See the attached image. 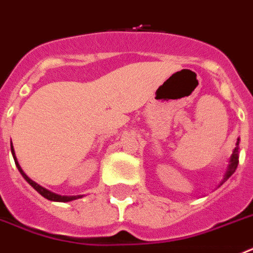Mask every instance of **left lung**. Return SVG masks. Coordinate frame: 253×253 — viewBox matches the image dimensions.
<instances>
[{"label":"left lung","instance_id":"1","mask_svg":"<svg viewBox=\"0 0 253 253\" xmlns=\"http://www.w3.org/2000/svg\"><path fill=\"white\" fill-rule=\"evenodd\" d=\"M238 153H239V139L237 140L236 148H234V150H233V154H232V155H230L229 164H228L227 170H225V173H224V177H223V179H221V182H220V184H219V186H221V184H223L224 182H225L228 178H229V177L233 174V173L236 172L237 166H238V158H239Z\"/></svg>","mask_w":253,"mask_h":253}]
</instances>
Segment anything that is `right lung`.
<instances>
[{
    "instance_id": "right-lung-1",
    "label": "right lung",
    "mask_w": 253,
    "mask_h": 253,
    "mask_svg": "<svg viewBox=\"0 0 253 253\" xmlns=\"http://www.w3.org/2000/svg\"><path fill=\"white\" fill-rule=\"evenodd\" d=\"M11 153H12V157H14V160H15V164H16L17 169H19V172L21 173V175L24 177V179H25L28 183L32 186L33 188H34L35 191H38L39 193H41L42 196L44 197V199L47 200H50V201H56V203H69V201H72V200H78V199H81V197L84 196V195H78V196H62V195H57V193L52 192V191L47 190V188L42 187L41 184H38L37 182H34L33 179H30L28 175L24 173V170L21 169L20 164H19V162H17L16 159V155H15V150H14V146H12V142H11Z\"/></svg>"
}]
</instances>
